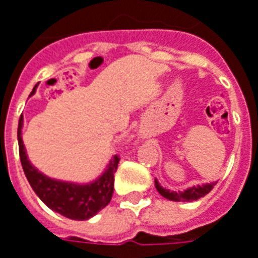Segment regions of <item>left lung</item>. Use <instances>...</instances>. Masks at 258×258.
<instances>
[{"label":"left lung","mask_w":258,"mask_h":258,"mask_svg":"<svg viewBox=\"0 0 258 258\" xmlns=\"http://www.w3.org/2000/svg\"><path fill=\"white\" fill-rule=\"evenodd\" d=\"M215 184H217V183H211V184L191 187V188H187L184 191H170V190L163 188V187L158 183V180L155 179V185H156V190L159 191L160 196L167 198V200H172V201H196L198 198L207 196V194L214 188V185Z\"/></svg>","instance_id":"obj_1"}]
</instances>
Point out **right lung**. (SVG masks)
I'll return each instance as SVG.
<instances>
[{
  "label": "right lung",
  "instance_id": "add662e5",
  "mask_svg": "<svg viewBox=\"0 0 258 258\" xmlns=\"http://www.w3.org/2000/svg\"><path fill=\"white\" fill-rule=\"evenodd\" d=\"M33 93L35 89L30 95ZM22 124L23 117L21 116L18 124V144H19V158H21L23 172L33 191L48 208L70 219L85 221L96 215L99 211L103 210L110 203L113 188H114V173L120 162V158L117 155L110 160L106 172L91 184L79 185L53 180L44 176L43 173L37 172L28 160L22 142V134H21Z\"/></svg>",
  "mask_w": 258,
  "mask_h": 258
}]
</instances>
